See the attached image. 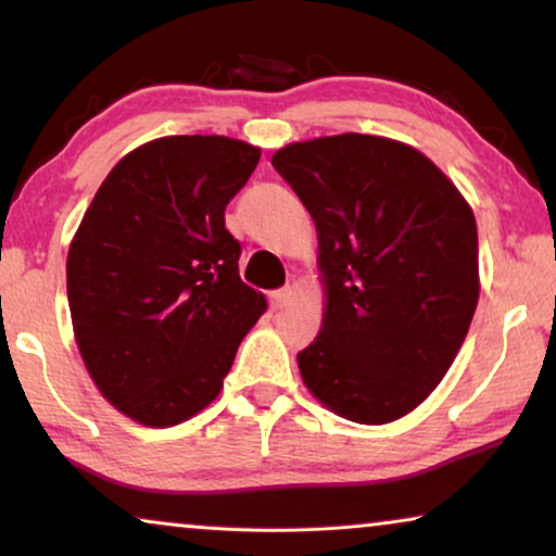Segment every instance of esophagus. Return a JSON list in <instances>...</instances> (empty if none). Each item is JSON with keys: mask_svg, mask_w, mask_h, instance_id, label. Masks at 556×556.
Returning a JSON list of instances; mask_svg holds the SVG:
<instances>
[{"mask_svg": "<svg viewBox=\"0 0 556 556\" xmlns=\"http://www.w3.org/2000/svg\"><path fill=\"white\" fill-rule=\"evenodd\" d=\"M291 295H293V288L291 286H283V288H278V291H273L270 293V301H273V306L276 308H283L288 301H291Z\"/></svg>", "mask_w": 556, "mask_h": 556, "instance_id": "34e87169", "label": "esophagus"}]
</instances>
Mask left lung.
I'll use <instances>...</instances> for the list:
<instances>
[{
    "mask_svg": "<svg viewBox=\"0 0 556 556\" xmlns=\"http://www.w3.org/2000/svg\"><path fill=\"white\" fill-rule=\"evenodd\" d=\"M316 223L324 329L299 352L333 413L384 425L440 384L478 303V230L453 181L413 147L324 136L273 154Z\"/></svg>",
    "mask_w": 556,
    "mask_h": 556,
    "instance_id": "8db88e82",
    "label": "left lung"
}]
</instances>
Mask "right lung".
<instances>
[{
    "mask_svg": "<svg viewBox=\"0 0 556 556\" xmlns=\"http://www.w3.org/2000/svg\"><path fill=\"white\" fill-rule=\"evenodd\" d=\"M257 159L225 136L143 143L113 166L75 232V341L103 397L136 422L169 428L207 407L265 311L225 227Z\"/></svg>",
    "mask_w": 556,
    "mask_h": 556,
    "instance_id": "right-lung-1",
    "label": "right lung"
}]
</instances>
